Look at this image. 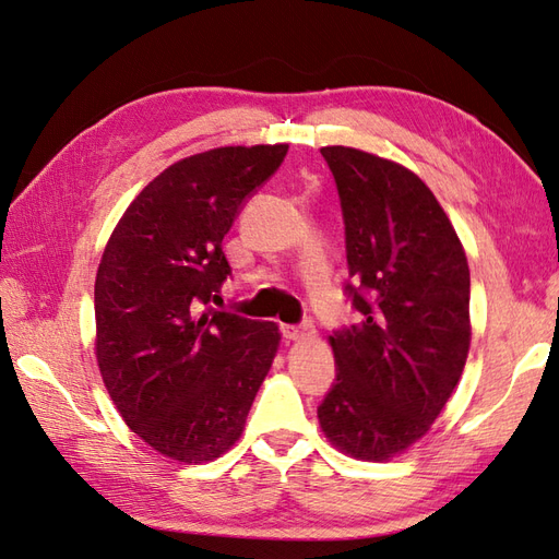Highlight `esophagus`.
<instances>
[{"label": "esophagus", "mask_w": 559, "mask_h": 559, "mask_svg": "<svg viewBox=\"0 0 559 559\" xmlns=\"http://www.w3.org/2000/svg\"><path fill=\"white\" fill-rule=\"evenodd\" d=\"M282 336L289 342H304V338L316 336V330L310 324H282Z\"/></svg>", "instance_id": "esophagus-1"}]
</instances>
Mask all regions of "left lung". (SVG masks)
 Masks as SVG:
<instances>
[{
  "label": "left lung",
  "instance_id": "1",
  "mask_svg": "<svg viewBox=\"0 0 559 559\" xmlns=\"http://www.w3.org/2000/svg\"><path fill=\"white\" fill-rule=\"evenodd\" d=\"M346 223L360 322L334 332L336 384L318 407L324 439L365 462L405 453L431 429L465 370L469 265L431 189L396 160L322 146Z\"/></svg>",
  "mask_w": 559,
  "mask_h": 559
}]
</instances>
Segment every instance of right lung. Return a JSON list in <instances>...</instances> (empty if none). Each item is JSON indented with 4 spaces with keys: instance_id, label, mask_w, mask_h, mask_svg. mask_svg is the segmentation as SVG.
Returning <instances> with one entry per match:
<instances>
[{
    "instance_id": "1",
    "label": "right lung",
    "mask_w": 559,
    "mask_h": 559,
    "mask_svg": "<svg viewBox=\"0 0 559 559\" xmlns=\"http://www.w3.org/2000/svg\"><path fill=\"white\" fill-rule=\"evenodd\" d=\"M289 144L217 146L173 163L122 213L94 282V356L126 425L163 457L201 465L239 439L280 326L213 310L223 237Z\"/></svg>"
}]
</instances>
